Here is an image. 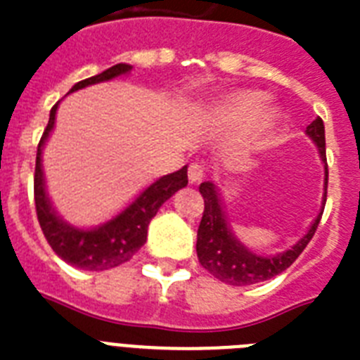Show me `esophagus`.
Instances as JSON below:
<instances>
[{
    "mask_svg": "<svg viewBox=\"0 0 360 360\" xmlns=\"http://www.w3.org/2000/svg\"><path fill=\"white\" fill-rule=\"evenodd\" d=\"M203 177H205V168L200 162H192L191 168H188V181H191V185L202 183Z\"/></svg>",
    "mask_w": 360,
    "mask_h": 360,
    "instance_id": "obj_1",
    "label": "esophagus"
}]
</instances>
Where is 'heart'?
Wrapping results in <instances>:
<instances>
[{
    "instance_id": "1",
    "label": "heart",
    "mask_w": 360,
    "mask_h": 360,
    "mask_svg": "<svg viewBox=\"0 0 360 360\" xmlns=\"http://www.w3.org/2000/svg\"><path fill=\"white\" fill-rule=\"evenodd\" d=\"M263 103H265V97L262 93H237L211 110V120L226 127H246L252 122L248 129V143L256 146L276 127V121H278L276 110L271 108L262 112Z\"/></svg>"
}]
</instances>
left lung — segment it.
Here are the masks:
<instances>
[{
    "label": "left lung",
    "mask_w": 360,
    "mask_h": 360,
    "mask_svg": "<svg viewBox=\"0 0 360 360\" xmlns=\"http://www.w3.org/2000/svg\"><path fill=\"white\" fill-rule=\"evenodd\" d=\"M304 134L318 147L319 160L323 164V198H321V209L318 217L308 226L307 233L284 252L259 254L248 248L245 243H240L231 230L219 186L214 185L213 181H205L200 185V194L203 196L205 209H203L202 222L198 228V259L202 263V267L207 269L220 282L230 285H250L273 278L295 262L318 230L319 220L323 214L325 200H327V181H329L327 157H325V127L321 117H316L308 124Z\"/></svg>",
    "instance_id": "8db88e82"
}]
</instances>
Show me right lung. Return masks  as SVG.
<instances>
[{"mask_svg":"<svg viewBox=\"0 0 360 360\" xmlns=\"http://www.w3.org/2000/svg\"><path fill=\"white\" fill-rule=\"evenodd\" d=\"M130 70L132 67L129 63L114 65L103 70L101 75L75 84L70 87L69 95L95 86V84L112 82L115 78L130 75ZM59 103L50 110V120L37 147L35 205L39 224L52 250L72 267L82 269V271H106V269L117 267L121 263L129 262L143 246L147 240V226L157 214L160 205L168 202L175 192L188 185V177H186L188 166H183L174 174L162 175L153 181L151 185H147L127 207L121 209L120 213H115L103 224L91 226V228L70 224L53 207L46 188L44 168H42V149L56 127V112H58Z\"/></svg>","mask_w":360,"mask_h":360,"instance_id":"obj_1","label":"right lung"}]
</instances>
